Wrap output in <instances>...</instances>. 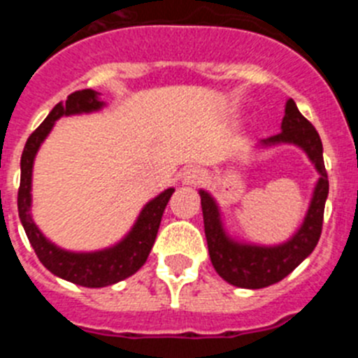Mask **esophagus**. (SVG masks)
Listing matches in <instances>:
<instances>
[{
    "mask_svg": "<svg viewBox=\"0 0 358 358\" xmlns=\"http://www.w3.org/2000/svg\"><path fill=\"white\" fill-rule=\"evenodd\" d=\"M204 181V172L197 166H192V169H186L181 173V182L185 186H197Z\"/></svg>",
    "mask_w": 358,
    "mask_h": 358,
    "instance_id": "34e87169",
    "label": "esophagus"
}]
</instances>
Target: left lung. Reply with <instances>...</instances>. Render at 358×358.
Here are the masks:
<instances>
[{
  "label": "left lung",
  "mask_w": 358,
  "mask_h": 358,
  "mask_svg": "<svg viewBox=\"0 0 358 358\" xmlns=\"http://www.w3.org/2000/svg\"><path fill=\"white\" fill-rule=\"evenodd\" d=\"M281 143L296 145L305 150L319 172L305 220L287 242L278 245H255L233 240L224 229L215 199L204 189L199 192L211 264L218 276L240 289H264L289 276L314 251L321 236L324 202L328 197V173L322 159V143L314 125L299 113L292 98L287 100L280 134L262 140L256 147L267 148Z\"/></svg>",
  "instance_id": "1"
}]
</instances>
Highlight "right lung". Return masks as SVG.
I'll list each match as a JSON object with an SVG mask.
<instances>
[{
	"instance_id": "add662e5",
	"label": "right lung",
	"mask_w": 358,
	"mask_h": 358,
	"mask_svg": "<svg viewBox=\"0 0 358 358\" xmlns=\"http://www.w3.org/2000/svg\"><path fill=\"white\" fill-rule=\"evenodd\" d=\"M102 107L103 102L98 98L96 91L93 90L75 91V93L69 94L66 102L57 103L52 113L46 116V120L31 132L27 145H24L23 156H21V182H19L17 192L19 218H21L24 233H27L41 264L55 276L77 283V285L90 287V289L115 285L118 281L132 276L136 271H140L141 265L147 262L148 255H150L152 245L156 242L161 217H163L164 208H166L173 194V188H169L164 189L163 194L157 195L156 199L147 202L127 236L120 240L113 248L102 249V251H66V249L57 248L55 243L50 242L41 233L30 215L31 169H34L37 150L61 116L93 113V110H100Z\"/></svg>"
}]
</instances>
